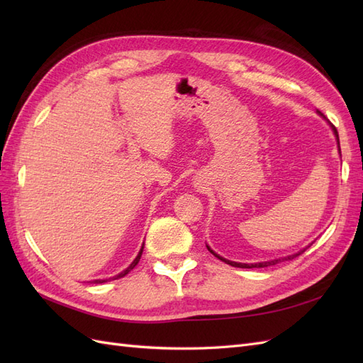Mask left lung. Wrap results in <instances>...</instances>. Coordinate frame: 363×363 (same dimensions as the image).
Here are the masks:
<instances>
[{"label":"left lung","instance_id":"left-lung-1","mask_svg":"<svg viewBox=\"0 0 363 363\" xmlns=\"http://www.w3.org/2000/svg\"><path fill=\"white\" fill-rule=\"evenodd\" d=\"M316 113L320 115L323 119H325L327 121V124L332 127V131H333V135H335V138H336V142H337V151H339V155H340V147H339V136H337V130H336V127L330 123V121H328L320 111H316ZM207 247V250L212 252V255L215 256V257H218L219 260H223V262H225L227 265H232V267H235V268H265V267H271V265H277V263H280V262H284V260H291V259H294V257H296V256H300L301 252H304L306 250H307V247L306 248H303V250H300L298 252H295V255H291V256H286V257H280V259H272V260H268V262H257V263H240V262H233V260H228V259H225V257H223V256H219V255H216V252L208 247V245H206Z\"/></svg>","mask_w":363,"mask_h":363}]
</instances>
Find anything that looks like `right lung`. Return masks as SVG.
<instances>
[{
    "instance_id": "1",
    "label": "right lung",
    "mask_w": 363,
    "mask_h": 363,
    "mask_svg": "<svg viewBox=\"0 0 363 363\" xmlns=\"http://www.w3.org/2000/svg\"><path fill=\"white\" fill-rule=\"evenodd\" d=\"M142 251H144V244H142V247H140V250H139V252H138V256L135 257V260L130 263V265L124 269V271H121L119 274H116V276H113V277H111V279H98V280H94V283H106V281H108V280H116V279H121V277H124V276H127V274L133 269L138 263H139V260H140V256H142Z\"/></svg>"
}]
</instances>
